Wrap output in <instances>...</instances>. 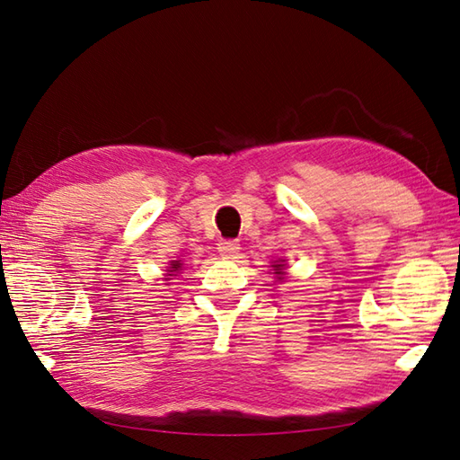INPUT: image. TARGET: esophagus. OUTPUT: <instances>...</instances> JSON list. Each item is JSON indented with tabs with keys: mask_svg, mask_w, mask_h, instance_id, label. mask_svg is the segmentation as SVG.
<instances>
[{
	"mask_svg": "<svg viewBox=\"0 0 460 460\" xmlns=\"http://www.w3.org/2000/svg\"><path fill=\"white\" fill-rule=\"evenodd\" d=\"M219 252L223 257H235L237 252H239V243L237 241H231V239H223V241H219Z\"/></svg>",
	"mask_w": 460,
	"mask_h": 460,
	"instance_id": "obj_1",
	"label": "esophagus"
}]
</instances>
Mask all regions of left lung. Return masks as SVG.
<instances>
[{"mask_svg":"<svg viewBox=\"0 0 460 460\" xmlns=\"http://www.w3.org/2000/svg\"><path fill=\"white\" fill-rule=\"evenodd\" d=\"M275 270H277V272H280V270H282V265H275Z\"/></svg>","mask_w":460,"mask_h":460,"instance_id":"8db88e82","label":"left lung"}]
</instances>
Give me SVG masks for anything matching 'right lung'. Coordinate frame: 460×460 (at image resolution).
Returning a JSON list of instances; mask_svg holds the SVG:
<instances>
[{
    "label": "right lung",
    "mask_w": 460,
    "mask_h": 460,
    "mask_svg": "<svg viewBox=\"0 0 460 460\" xmlns=\"http://www.w3.org/2000/svg\"><path fill=\"white\" fill-rule=\"evenodd\" d=\"M172 269H173V270H178V269H180V262H178V261H175V262H173V265H172ZM170 272H172V270H170Z\"/></svg>",
    "instance_id": "add662e5"
}]
</instances>
